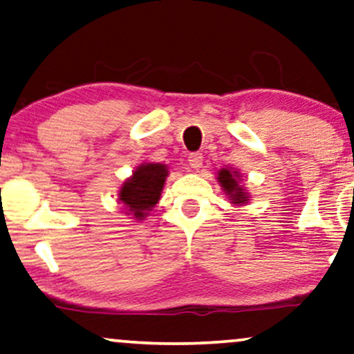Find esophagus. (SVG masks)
I'll return each instance as SVG.
<instances>
[{"instance_id": "esophagus-1", "label": "esophagus", "mask_w": 354, "mask_h": 354, "mask_svg": "<svg viewBox=\"0 0 354 354\" xmlns=\"http://www.w3.org/2000/svg\"><path fill=\"white\" fill-rule=\"evenodd\" d=\"M203 153H191L189 156H187V162H189V167L192 169H199L201 167H203Z\"/></svg>"}]
</instances>
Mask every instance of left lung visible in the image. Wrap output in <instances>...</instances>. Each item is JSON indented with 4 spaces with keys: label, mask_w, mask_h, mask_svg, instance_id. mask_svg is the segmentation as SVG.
<instances>
[{
    "label": "left lung",
    "mask_w": 354,
    "mask_h": 354,
    "mask_svg": "<svg viewBox=\"0 0 354 354\" xmlns=\"http://www.w3.org/2000/svg\"><path fill=\"white\" fill-rule=\"evenodd\" d=\"M217 183L221 186V189L225 192L227 199H229L230 204H234L239 207V205L248 204L250 201V192L247 187L241 183V173L239 169L232 168V167H225L217 171Z\"/></svg>",
    "instance_id": "obj_1"
}]
</instances>
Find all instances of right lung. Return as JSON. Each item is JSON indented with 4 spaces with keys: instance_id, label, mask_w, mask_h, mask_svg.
Masks as SVG:
<instances>
[{
    "instance_id": "add662e5",
    "label": "right lung",
    "mask_w": 354,
    "mask_h": 354,
    "mask_svg": "<svg viewBox=\"0 0 354 354\" xmlns=\"http://www.w3.org/2000/svg\"><path fill=\"white\" fill-rule=\"evenodd\" d=\"M168 174V167L163 163L138 165L118 192V203L124 205L125 216H131L136 222L145 221L162 198Z\"/></svg>"
}]
</instances>
